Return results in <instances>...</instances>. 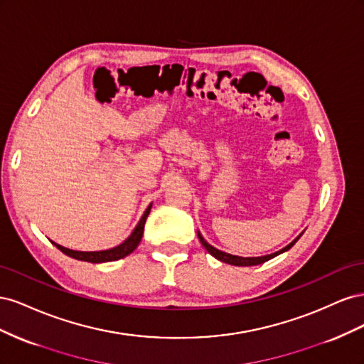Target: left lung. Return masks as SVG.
<instances>
[{
	"label": "left lung",
	"instance_id": "8db88e82",
	"mask_svg": "<svg viewBox=\"0 0 364 364\" xmlns=\"http://www.w3.org/2000/svg\"><path fill=\"white\" fill-rule=\"evenodd\" d=\"M305 232V230H304ZM304 232H301L299 235H297L290 245H287L285 246L284 249H281V250H278V252H274V253H270V255H264V257H237V255H230V253H226V252H223V250H218V249H215L214 246H211L208 243V241L202 237V234L199 232V230H197V237H199V240H200V243H202V246L211 253V255L214 257V258H217L218 261H222V262H226V264H230V266H238V267H249V266H258V264H262V262H266V261H269V259H272V258H274V257H278V255H281V253H284V252H287L289 249H291L293 246H294V243L297 240H299L301 237H302V234Z\"/></svg>",
	"mask_w": 364,
	"mask_h": 364
}]
</instances>
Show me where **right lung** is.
Returning <instances> with one entry per match:
<instances>
[{
	"label": "right lung",
	"instance_id": "add662e5",
	"mask_svg": "<svg viewBox=\"0 0 364 364\" xmlns=\"http://www.w3.org/2000/svg\"><path fill=\"white\" fill-rule=\"evenodd\" d=\"M150 209H151V203L147 206L144 214H142L136 228L134 229V232H132L119 246H115L112 249L97 250V252H82V250H73V249H68V247H63L58 243H54V241H53V245L56 246L59 250H62L65 255H68V257L75 258V259H80V261H86V262L98 264V262H109V261L121 259V258L130 255V253L138 247L139 241L142 238V234H144V225H146V220L150 214Z\"/></svg>",
	"mask_w": 364,
	"mask_h": 364
}]
</instances>
